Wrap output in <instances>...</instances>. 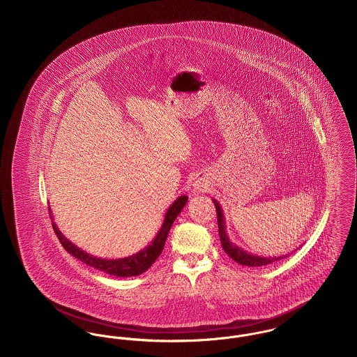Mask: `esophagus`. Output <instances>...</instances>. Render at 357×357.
<instances>
[{
	"label": "esophagus",
	"instance_id": "esophagus-1",
	"mask_svg": "<svg viewBox=\"0 0 357 357\" xmlns=\"http://www.w3.org/2000/svg\"><path fill=\"white\" fill-rule=\"evenodd\" d=\"M192 186H194V191L195 192H202V191H204V188H206V185H204L202 181H195Z\"/></svg>",
	"mask_w": 357,
	"mask_h": 357
}]
</instances>
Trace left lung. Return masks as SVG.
Here are the masks:
<instances>
[{"mask_svg": "<svg viewBox=\"0 0 357 357\" xmlns=\"http://www.w3.org/2000/svg\"><path fill=\"white\" fill-rule=\"evenodd\" d=\"M213 204H215L217 208V218H218V234L221 238L222 248L225 250V253L229 255L231 259H234L239 265L243 266H252V268H257V266H265L269 265L272 262H275L278 259H282L288 255H280V257H261V255H252L248 253L246 250H243L242 248L237 246L236 243H233L229 236L226 233V223H225V217H223V211H222L221 204H218L215 199H213Z\"/></svg>", "mask_w": 357, "mask_h": 357, "instance_id": "8db88e82", "label": "left lung"}]
</instances>
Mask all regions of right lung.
Returning a JSON list of instances; mask_svg holds the SVG:
<instances>
[{"instance_id": "right-lung-1", "label": "right lung", "mask_w": 357, "mask_h": 357, "mask_svg": "<svg viewBox=\"0 0 357 357\" xmlns=\"http://www.w3.org/2000/svg\"><path fill=\"white\" fill-rule=\"evenodd\" d=\"M187 199H188V197L181 195L179 198H176L174 201V204H171L169 210L166 211L162 227L159 229L156 237L153 238L151 243L147 248L137 252L136 255L124 257V258H118V259H105V258H99V257L86 253L84 250H82L80 248H77L75 243H72L69 239L64 237L54 222L52 223V226L54 229V233L59 238V241L61 242L63 248L68 252L69 255L80 259L88 266H91L93 269H98L100 272L111 274V275H116V277H134V275H139V274L146 272L147 269H150L151 265L156 261V258L160 255L163 248H165V243H166V239L169 236L171 226L175 221V218L179 215V213L182 211V208L185 207ZM50 214H51V218L53 220L51 207H50Z\"/></svg>"}]
</instances>
